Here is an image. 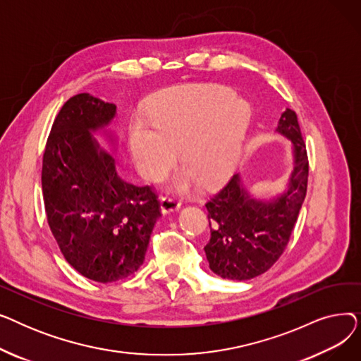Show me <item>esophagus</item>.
Returning a JSON list of instances; mask_svg holds the SVG:
<instances>
[{"label":"esophagus","instance_id":"esophagus-1","mask_svg":"<svg viewBox=\"0 0 361 361\" xmlns=\"http://www.w3.org/2000/svg\"><path fill=\"white\" fill-rule=\"evenodd\" d=\"M181 207V203L176 199V197H169V196H164L161 197V211L162 214H171L176 212Z\"/></svg>","mask_w":361,"mask_h":361}]
</instances>
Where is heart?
Returning a JSON list of instances; mask_svg holds the SVG:
<instances>
[{
	"instance_id": "heart-1",
	"label": "heart",
	"mask_w": 361,
	"mask_h": 361,
	"mask_svg": "<svg viewBox=\"0 0 361 361\" xmlns=\"http://www.w3.org/2000/svg\"><path fill=\"white\" fill-rule=\"evenodd\" d=\"M150 124L130 127V149L139 173L159 181L174 165L177 150L184 168L171 188L188 193L202 181L214 185L228 177L243 152L252 123L250 104L221 86L171 90L150 109Z\"/></svg>"
}]
</instances>
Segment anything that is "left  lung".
Wrapping results in <instances>:
<instances>
[{"instance_id":"8db88e82","label":"left lung","mask_w":361,"mask_h":361,"mask_svg":"<svg viewBox=\"0 0 361 361\" xmlns=\"http://www.w3.org/2000/svg\"><path fill=\"white\" fill-rule=\"evenodd\" d=\"M276 135L291 142V174L271 197L256 196L237 173L206 203L211 240L204 245L209 268L221 278L245 281L267 272L291 237L307 192L309 162L295 112L281 114Z\"/></svg>"}]
</instances>
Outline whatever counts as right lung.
<instances>
[{
	"label": "right lung",
	"mask_w": 361,
	"mask_h": 361,
	"mask_svg": "<svg viewBox=\"0 0 361 361\" xmlns=\"http://www.w3.org/2000/svg\"><path fill=\"white\" fill-rule=\"evenodd\" d=\"M116 117V104L89 93L70 98L54 121L42 164L52 235L75 271L104 283L124 279L142 267L161 218L157 195L118 174Z\"/></svg>",
	"instance_id": "right-lung-1"
}]
</instances>
